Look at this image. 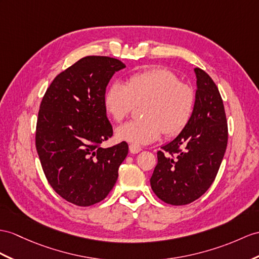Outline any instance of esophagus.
Instances as JSON below:
<instances>
[{
    "label": "esophagus",
    "instance_id": "1",
    "mask_svg": "<svg viewBox=\"0 0 259 259\" xmlns=\"http://www.w3.org/2000/svg\"><path fill=\"white\" fill-rule=\"evenodd\" d=\"M141 150H142V147L140 146V145H136V144L130 145V151L132 154H138Z\"/></svg>",
    "mask_w": 259,
    "mask_h": 259
}]
</instances>
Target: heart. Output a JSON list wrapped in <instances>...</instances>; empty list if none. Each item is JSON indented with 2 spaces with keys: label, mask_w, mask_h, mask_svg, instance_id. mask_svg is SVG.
<instances>
[{
  "label": "heart",
  "mask_w": 259,
  "mask_h": 259,
  "mask_svg": "<svg viewBox=\"0 0 259 259\" xmlns=\"http://www.w3.org/2000/svg\"><path fill=\"white\" fill-rule=\"evenodd\" d=\"M143 119L131 121L116 128L118 140L146 145L167 136L179 134L193 114L195 93L192 88L179 82L177 75L166 68L144 69L132 73L126 84L115 81L103 97L106 113L121 122L142 103Z\"/></svg>",
  "instance_id": "1"
}]
</instances>
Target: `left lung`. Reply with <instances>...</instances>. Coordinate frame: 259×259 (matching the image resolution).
<instances>
[{
    "instance_id": "1",
    "label": "left lung",
    "mask_w": 259,
    "mask_h": 259,
    "mask_svg": "<svg viewBox=\"0 0 259 259\" xmlns=\"http://www.w3.org/2000/svg\"><path fill=\"white\" fill-rule=\"evenodd\" d=\"M197 91L193 114L174 141L157 153L150 178L155 194L163 202L185 205L211 187L228 146V122L217 84L202 69H194Z\"/></svg>"
}]
</instances>
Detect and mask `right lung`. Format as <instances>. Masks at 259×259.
I'll list each match as a JSON object with an SVG mask.
<instances>
[{"label":"right lung","instance_id":"add662e5","mask_svg":"<svg viewBox=\"0 0 259 259\" xmlns=\"http://www.w3.org/2000/svg\"><path fill=\"white\" fill-rule=\"evenodd\" d=\"M125 67L111 57H84L57 75L41 100L35 140L44 174L75 205L105 199L127 156L126 142L100 146L113 135L103 105L106 85Z\"/></svg>","mask_w":259,"mask_h":259}]
</instances>
